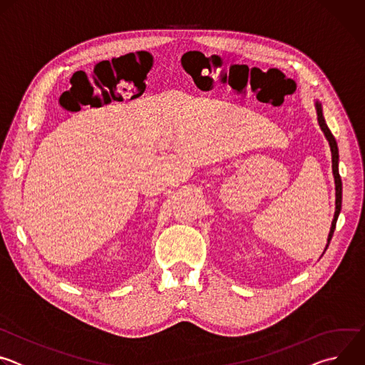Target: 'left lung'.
Returning <instances> with one entry per match:
<instances>
[{
    "mask_svg": "<svg viewBox=\"0 0 365 365\" xmlns=\"http://www.w3.org/2000/svg\"><path fill=\"white\" fill-rule=\"evenodd\" d=\"M315 110H317V114H318V123H319V127L322 130V133L325 134L328 143H329V147H331V153H332V173H334V180H335V214H334V220H332V225H331V230H329V235H328V242H327V247L324 250V252L327 251L329 242H331V238L334 235V231H335V225H336V221H338V217H339V212H341V205H342V182H341V176H339V170H338V165H339V153H338V144H336V140L335 137L332 135L331 130L328 128L327 123H325V118H324V111H322V106L321 102L317 99L315 101ZM322 252V254H324Z\"/></svg>",
    "mask_w": 365,
    "mask_h": 365,
    "instance_id": "8db88e82",
    "label": "left lung"
}]
</instances>
